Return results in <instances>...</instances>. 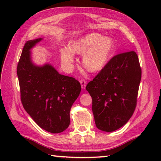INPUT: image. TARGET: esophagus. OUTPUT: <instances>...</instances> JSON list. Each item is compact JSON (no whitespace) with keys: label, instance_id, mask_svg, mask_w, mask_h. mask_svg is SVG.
I'll use <instances>...</instances> for the list:
<instances>
[{"label":"esophagus","instance_id":"34e87169","mask_svg":"<svg viewBox=\"0 0 161 161\" xmlns=\"http://www.w3.org/2000/svg\"><path fill=\"white\" fill-rule=\"evenodd\" d=\"M80 84H81V88L82 89H85L86 88V81L84 79H81L80 80Z\"/></svg>","mask_w":161,"mask_h":161}]
</instances>
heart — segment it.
<instances>
[{"mask_svg": "<svg viewBox=\"0 0 161 161\" xmlns=\"http://www.w3.org/2000/svg\"><path fill=\"white\" fill-rule=\"evenodd\" d=\"M114 50L112 39L97 33L88 34L72 41L69 46L61 50L63 63L68 66L73 61V54H83V64L91 72L100 71L110 59Z\"/></svg>", "mask_w": 161, "mask_h": 161, "instance_id": "b5f03b06", "label": "heart"}]
</instances>
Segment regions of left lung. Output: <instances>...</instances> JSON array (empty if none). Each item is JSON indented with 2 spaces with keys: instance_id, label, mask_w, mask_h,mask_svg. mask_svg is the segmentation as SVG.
Wrapping results in <instances>:
<instances>
[{
  "instance_id": "1",
  "label": "left lung",
  "mask_w": 161,
  "mask_h": 161,
  "mask_svg": "<svg viewBox=\"0 0 161 161\" xmlns=\"http://www.w3.org/2000/svg\"><path fill=\"white\" fill-rule=\"evenodd\" d=\"M141 74L137 54L129 51L113 57L88 83L97 129L112 132L129 121L137 104Z\"/></svg>"
}]
</instances>
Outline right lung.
I'll return each instance as SVG.
<instances>
[{"label": "right lung", "instance_id": "1", "mask_svg": "<svg viewBox=\"0 0 161 161\" xmlns=\"http://www.w3.org/2000/svg\"><path fill=\"white\" fill-rule=\"evenodd\" d=\"M42 39L30 40L24 45L17 66L20 100L41 128L58 133L70 125V108L80 93L81 85L50 64L37 66L32 62L30 50Z\"/></svg>", "mask_w": 161, "mask_h": 161}]
</instances>
